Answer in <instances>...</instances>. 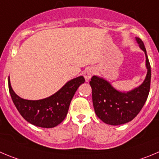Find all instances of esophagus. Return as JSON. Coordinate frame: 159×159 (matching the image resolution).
<instances>
[{
    "mask_svg": "<svg viewBox=\"0 0 159 159\" xmlns=\"http://www.w3.org/2000/svg\"><path fill=\"white\" fill-rule=\"evenodd\" d=\"M94 74H95L94 68L93 67L87 68V69L84 70V78H85V80H86V81H89V79L93 77V75H94Z\"/></svg>",
    "mask_w": 159,
    "mask_h": 159,
    "instance_id": "1",
    "label": "esophagus"
}]
</instances>
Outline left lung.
<instances>
[{"label": "left lung", "mask_w": 159, "mask_h": 159, "mask_svg": "<svg viewBox=\"0 0 159 159\" xmlns=\"http://www.w3.org/2000/svg\"><path fill=\"white\" fill-rule=\"evenodd\" d=\"M146 56L148 74L140 86L127 93L115 89L107 81L97 76L91 78L93 103L96 115L101 121L111 125H118L132 121L144 105L151 86V65L142 40L136 38Z\"/></svg>", "instance_id": "1"}]
</instances>
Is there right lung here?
<instances>
[{
  "mask_svg": "<svg viewBox=\"0 0 159 159\" xmlns=\"http://www.w3.org/2000/svg\"><path fill=\"white\" fill-rule=\"evenodd\" d=\"M84 81L83 76L74 78L52 96L39 100H24L17 96L11 88L9 77L8 89L15 106L26 121L38 127L53 128L66 118L73 96Z\"/></svg>",
  "mask_w": 159,
  "mask_h": 159,
  "instance_id": "add662e5",
  "label": "right lung"
}]
</instances>
